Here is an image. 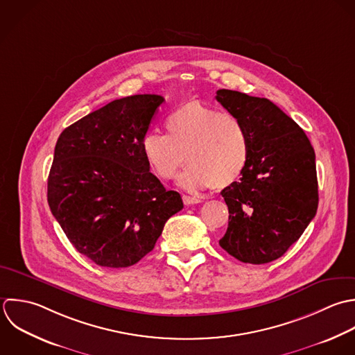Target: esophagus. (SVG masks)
Masks as SVG:
<instances>
[{
	"mask_svg": "<svg viewBox=\"0 0 355 355\" xmlns=\"http://www.w3.org/2000/svg\"><path fill=\"white\" fill-rule=\"evenodd\" d=\"M182 200H184V203H185L187 206L198 205V203H200V202H202V199L195 198V196H188V195H184V196H182Z\"/></svg>",
	"mask_w": 355,
	"mask_h": 355,
	"instance_id": "esophagus-1",
	"label": "esophagus"
}]
</instances>
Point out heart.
<instances>
[{
	"label": "heart",
	"instance_id": "heart-1",
	"mask_svg": "<svg viewBox=\"0 0 355 355\" xmlns=\"http://www.w3.org/2000/svg\"><path fill=\"white\" fill-rule=\"evenodd\" d=\"M168 134L148 131L141 142L150 170L162 180H171L187 160L189 167L178 177L188 191L232 185L246 170L252 142L245 124L235 116L191 99L170 112Z\"/></svg>",
	"mask_w": 355,
	"mask_h": 355
}]
</instances>
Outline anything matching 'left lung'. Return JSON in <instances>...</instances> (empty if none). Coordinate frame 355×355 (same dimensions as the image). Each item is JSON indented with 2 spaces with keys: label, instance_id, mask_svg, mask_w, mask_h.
Returning <instances> with one entry per match:
<instances>
[{
  "label": "left lung",
  "instance_id": "left-lung-1",
  "mask_svg": "<svg viewBox=\"0 0 355 355\" xmlns=\"http://www.w3.org/2000/svg\"><path fill=\"white\" fill-rule=\"evenodd\" d=\"M216 99L245 124L252 142L246 170L221 192L230 221L220 246L242 263H271L317 214L314 149L299 124L270 99L232 89H218Z\"/></svg>",
  "mask_w": 355,
  "mask_h": 355
}]
</instances>
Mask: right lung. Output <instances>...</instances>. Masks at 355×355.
Listing matches in <instances>:
<instances>
[{
	"label": "right lung",
	"mask_w": 355,
	"mask_h": 355,
	"mask_svg": "<svg viewBox=\"0 0 355 355\" xmlns=\"http://www.w3.org/2000/svg\"><path fill=\"white\" fill-rule=\"evenodd\" d=\"M164 98L116 99L62 131L48 175V205L70 243L92 263L125 268L153 250L182 210L142 155V138Z\"/></svg>",
	"instance_id": "1"
}]
</instances>
